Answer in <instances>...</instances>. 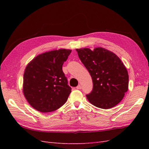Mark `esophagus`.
Instances as JSON below:
<instances>
[{"mask_svg": "<svg viewBox=\"0 0 149 149\" xmlns=\"http://www.w3.org/2000/svg\"><path fill=\"white\" fill-rule=\"evenodd\" d=\"M76 89H81V85L79 84L78 86L76 87Z\"/></svg>", "mask_w": 149, "mask_h": 149, "instance_id": "esophagus-1", "label": "esophagus"}]
</instances>
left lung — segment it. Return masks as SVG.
<instances>
[{
    "label": "left lung",
    "instance_id": "obj_1",
    "mask_svg": "<svg viewBox=\"0 0 149 149\" xmlns=\"http://www.w3.org/2000/svg\"><path fill=\"white\" fill-rule=\"evenodd\" d=\"M76 50L93 79V90L86 95L88 101L101 109L116 106L128 90L129 75L123 63L116 54L103 48Z\"/></svg>",
    "mask_w": 149,
    "mask_h": 149
}]
</instances>
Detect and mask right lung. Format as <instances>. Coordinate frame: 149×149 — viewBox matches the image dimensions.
<instances>
[{
    "instance_id": "1",
    "label": "right lung",
    "mask_w": 149,
    "mask_h": 149,
    "mask_svg": "<svg viewBox=\"0 0 149 149\" xmlns=\"http://www.w3.org/2000/svg\"><path fill=\"white\" fill-rule=\"evenodd\" d=\"M71 49H60L36 56L26 66L24 74L23 92L34 109L50 112L66 102L71 92L62 70Z\"/></svg>"
}]
</instances>
